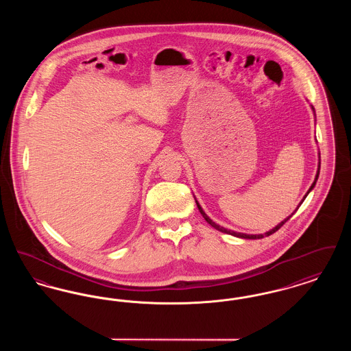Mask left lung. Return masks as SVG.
<instances>
[{
    "instance_id": "left-lung-1",
    "label": "left lung",
    "mask_w": 351,
    "mask_h": 351,
    "mask_svg": "<svg viewBox=\"0 0 351 351\" xmlns=\"http://www.w3.org/2000/svg\"><path fill=\"white\" fill-rule=\"evenodd\" d=\"M311 108H312V110H313V113H315V116H316V112H315V108H313V105H311ZM318 155H319V152H318ZM319 167H321V160H319V156H318V168H317V172H316V176H315V182L312 183V185H311V188L308 189V192H306V195L302 197V200L300 201V204L298 205V208H296V210L299 209V206H300L301 204H302V201L305 200V197L311 193V191L315 188V185H316V182H317L318 179V175H319ZM195 200H196V197H195ZM196 204H197V208H199V210H200L201 215H202V217H204V219L212 226V228H215L216 230H218V232H221V233H226V234H230V235H233V237H237V238H243V239H261V238H263V237H268V235H271V234L275 233V232H278L282 226H283L284 223L289 219V218L292 217V215L296 212H293L291 216H288L287 218H284L283 221L280 222V223H278L275 228H272L271 230H268V232H266V233L263 234H246V233H238V232H234V230H229V229H225L223 226H219L218 223H216L215 221H212L210 218H209V216L204 212V209L201 208L200 204H199V201L196 200Z\"/></svg>"
}]
</instances>
